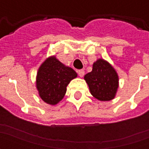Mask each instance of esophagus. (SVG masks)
<instances>
[{
	"label": "esophagus",
	"mask_w": 149,
	"mask_h": 149,
	"mask_svg": "<svg viewBox=\"0 0 149 149\" xmlns=\"http://www.w3.org/2000/svg\"><path fill=\"white\" fill-rule=\"evenodd\" d=\"M78 75H79V77H83L84 75V71L83 70V69H81V70H79L78 71Z\"/></svg>",
	"instance_id": "34e87169"
}]
</instances>
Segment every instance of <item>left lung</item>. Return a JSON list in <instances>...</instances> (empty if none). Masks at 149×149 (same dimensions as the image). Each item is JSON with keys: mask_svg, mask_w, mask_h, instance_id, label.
Instances as JSON below:
<instances>
[{"mask_svg": "<svg viewBox=\"0 0 149 149\" xmlns=\"http://www.w3.org/2000/svg\"><path fill=\"white\" fill-rule=\"evenodd\" d=\"M91 94L101 101L112 100L119 87L117 72L109 63L104 59L94 62L93 70L84 76Z\"/></svg>", "mask_w": 149, "mask_h": 149, "instance_id": "left-lung-1", "label": "left lung"}]
</instances>
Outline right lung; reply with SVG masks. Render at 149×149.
I'll return each mask as SVG.
<instances>
[{
  "instance_id": "add662e5",
  "label": "right lung",
  "mask_w": 149,
  "mask_h": 149,
  "mask_svg": "<svg viewBox=\"0 0 149 149\" xmlns=\"http://www.w3.org/2000/svg\"><path fill=\"white\" fill-rule=\"evenodd\" d=\"M77 77L72 68L59 61L55 56L47 58L37 72L36 84L40 97L45 103L55 105L65 97L68 84Z\"/></svg>"
}]
</instances>
